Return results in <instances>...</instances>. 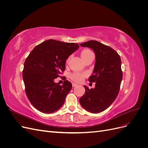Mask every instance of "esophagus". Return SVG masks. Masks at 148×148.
I'll return each instance as SVG.
<instances>
[{
    "mask_svg": "<svg viewBox=\"0 0 148 148\" xmlns=\"http://www.w3.org/2000/svg\"><path fill=\"white\" fill-rule=\"evenodd\" d=\"M78 86L77 84H76V83H72V86H73V87H75V86Z\"/></svg>",
    "mask_w": 148,
    "mask_h": 148,
    "instance_id": "1",
    "label": "esophagus"
}]
</instances>
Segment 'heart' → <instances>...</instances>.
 Returning a JSON list of instances; mask_svg holds the SVG:
<instances>
[{"instance_id": "heart-1", "label": "heart", "mask_w": 148, "mask_h": 148, "mask_svg": "<svg viewBox=\"0 0 148 148\" xmlns=\"http://www.w3.org/2000/svg\"><path fill=\"white\" fill-rule=\"evenodd\" d=\"M91 53H93L91 51L89 50V49H84L81 52V56L82 57L83 59H84L85 58L88 57L89 55H91ZM70 60V57H69L68 59H66V62H69ZM86 77V73H79V72H73L70 75V78L71 79L73 80V81L76 82H82L83 81L84 78Z\"/></svg>"}]
</instances>
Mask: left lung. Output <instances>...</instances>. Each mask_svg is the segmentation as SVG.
<instances>
[{"label":"left lung","mask_w":148,"mask_h":148,"mask_svg":"<svg viewBox=\"0 0 148 148\" xmlns=\"http://www.w3.org/2000/svg\"><path fill=\"white\" fill-rule=\"evenodd\" d=\"M79 45L91 48L95 53V69L88 80L96 84L91 89L84 86L85 93L79 101L90 112H101L112 104L119 92L123 77L120 57L112 48L97 41L91 40Z\"/></svg>","instance_id":"8db88e82"}]
</instances>
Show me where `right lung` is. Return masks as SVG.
<instances>
[{
    "mask_svg": "<svg viewBox=\"0 0 148 148\" xmlns=\"http://www.w3.org/2000/svg\"><path fill=\"white\" fill-rule=\"evenodd\" d=\"M77 43L49 39L36 46L25 62L23 79L25 92L36 109L46 114L53 112L63 106L72 84L65 80L56 83L65 70V62L77 51Z\"/></svg>",
    "mask_w": 148,
    "mask_h": 148,
    "instance_id": "right-lung-1",
    "label": "right lung"
}]
</instances>
